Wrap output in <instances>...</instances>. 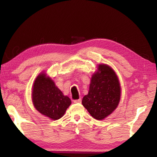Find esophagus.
Masks as SVG:
<instances>
[{"instance_id":"34e87169","label":"esophagus","mask_w":157,"mask_h":157,"mask_svg":"<svg viewBox=\"0 0 157 157\" xmlns=\"http://www.w3.org/2000/svg\"><path fill=\"white\" fill-rule=\"evenodd\" d=\"M74 103H81V99H75V100H74Z\"/></svg>"}]
</instances>
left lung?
I'll return each instance as SVG.
<instances>
[{"instance_id":"8db88e82","label":"left lung","mask_w":157,"mask_h":157,"mask_svg":"<svg viewBox=\"0 0 157 157\" xmlns=\"http://www.w3.org/2000/svg\"><path fill=\"white\" fill-rule=\"evenodd\" d=\"M121 98L120 84L117 75L109 66H98V72L91 79L88 95L82 103L92 117L103 120L110 115L118 105Z\"/></svg>"}]
</instances>
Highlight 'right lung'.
<instances>
[{
  "mask_svg": "<svg viewBox=\"0 0 157 157\" xmlns=\"http://www.w3.org/2000/svg\"><path fill=\"white\" fill-rule=\"evenodd\" d=\"M33 105L42 115L52 120L62 117L71 101L44 73L40 74L34 82L32 93Z\"/></svg>",
  "mask_w": 157,
  "mask_h": 157,
  "instance_id": "add662e5",
  "label": "right lung"
}]
</instances>
